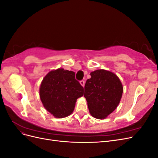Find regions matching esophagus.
<instances>
[{
    "label": "esophagus",
    "mask_w": 158,
    "mask_h": 158,
    "mask_svg": "<svg viewBox=\"0 0 158 158\" xmlns=\"http://www.w3.org/2000/svg\"><path fill=\"white\" fill-rule=\"evenodd\" d=\"M80 84H81V85H82V86H83V87L84 86V85H85V82H84V80H81V81H80Z\"/></svg>",
    "instance_id": "esophagus-1"
}]
</instances>
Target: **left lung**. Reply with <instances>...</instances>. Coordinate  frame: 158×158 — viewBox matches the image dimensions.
I'll return each instance as SVG.
<instances>
[{"label": "left lung", "mask_w": 158, "mask_h": 158, "mask_svg": "<svg viewBox=\"0 0 158 158\" xmlns=\"http://www.w3.org/2000/svg\"><path fill=\"white\" fill-rule=\"evenodd\" d=\"M84 86L89 113L92 117L106 118L117 108L123 92L122 83L111 72L100 69L92 72Z\"/></svg>", "instance_id": "8db88e82"}]
</instances>
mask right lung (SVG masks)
<instances>
[{"instance_id":"1","label":"right lung","mask_w":158,"mask_h":158,"mask_svg":"<svg viewBox=\"0 0 158 158\" xmlns=\"http://www.w3.org/2000/svg\"><path fill=\"white\" fill-rule=\"evenodd\" d=\"M84 95V88L75 73L63 69L51 70L43 79L41 101L47 111L56 118H64L73 112L76 99Z\"/></svg>"}]
</instances>
